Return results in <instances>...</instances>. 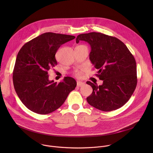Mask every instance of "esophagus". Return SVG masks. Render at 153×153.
Masks as SVG:
<instances>
[{
    "label": "esophagus",
    "mask_w": 153,
    "mask_h": 153,
    "mask_svg": "<svg viewBox=\"0 0 153 153\" xmlns=\"http://www.w3.org/2000/svg\"><path fill=\"white\" fill-rule=\"evenodd\" d=\"M84 85H85L84 82H81V81H77V87H82V86H83Z\"/></svg>",
    "instance_id": "1"
}]
</instances>
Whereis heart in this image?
<instances>
[{"label":"heart","mask_w":153,"mask_h":153,"mask_svg":"<svg viewBox=\"0 0 153 153\" xmlns=\"http://www.w3.org/2000/svg\"><path fill=\"white\" fill-rule=\"evenodd\" d=\"M87 70L86 68H82V69H76L75 71V75L77 77H81L83 75V73Z\"/></svg>","instance_id":"obj_1"}]
</instances>
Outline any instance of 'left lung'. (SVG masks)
<instances>
[{"mask_svg":"<svg viewBox=\"0 0 153 153\" xmlns=\"http://www.w3.org/2000/svg\"><path fill=\"white\" fill-rule=\"evenodd\" d=\"M87 42L91 51L89 59L96 69V76L103 81L101 85L90 81L92 93L88 104L97 109L111 111L123 107L131 98L137 84V66L126 45L115 37L99 32L79 35L76 39Z\"/></svg>","mask_w":153,"mask_h":153,"instance_id":"8db88e82","label":"left lung"}]
</instances>
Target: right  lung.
Instances as JSON below:
<instances>
[{
    "instance_id": "1",
    "label": "right lung",
    "mask_w": 153,
    "mask_h": 153,
    "mask_svg": "<svg viewBox=\"0 0 153 153\" xmlns=\"http://www.w3.org/2000/svg\"><path fill=\"white\" fill-rule=\"evenodd\" d=\"M75 37L46 32L25 44L19 51L13 71L15 91L30 111L48 114L59 108L76 81L66 76L59 83L49 80L48 71L57 65L55 54L59 48Z\"/></svg>"
}]
</instances>
